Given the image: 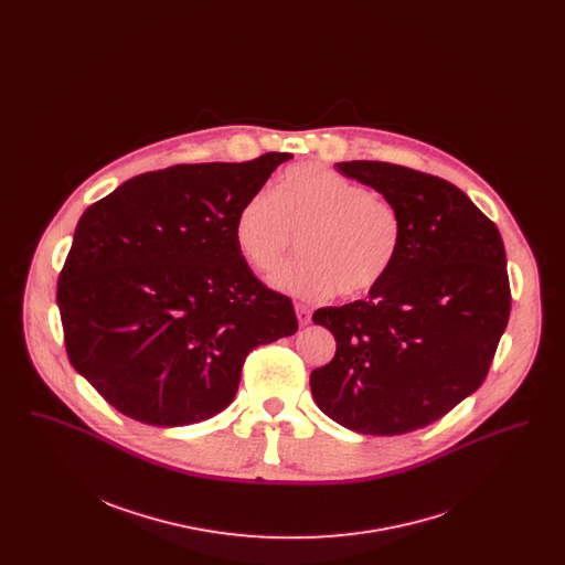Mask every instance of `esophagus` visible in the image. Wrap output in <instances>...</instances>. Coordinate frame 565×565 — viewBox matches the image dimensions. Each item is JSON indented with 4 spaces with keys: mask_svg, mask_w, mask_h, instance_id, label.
<instances>
[{
    "mask_svg": "<svg viewBox=\"0 0 565 565\" xmlns=\"http://www.w3.org/2000/svg\"><path fill=\"white\" fill-rule=\"evenodd\" d=\"M296 318H298L300 326H307V323L311 322V309L298 302V305H296Z\"/></svg>",
    "mask_w": 565,
    "mask_h": 565,
    "instance_id": "esophagus-1",
    "label": "esophagus"
}]
</instances>
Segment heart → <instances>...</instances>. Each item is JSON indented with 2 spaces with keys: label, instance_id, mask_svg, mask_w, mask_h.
Instances as JSON below:
<instances>
[{
  "label": "heart",
  "instance_id": "b5f03b06",
  "mask_svg": "<svg viewBox=\"0 0 565 565\" xmlns=\"http://www.w3.org/2000/svg\"><path fill=\"white\" fill-rule=\"evenodd\" d=\"M302 233V254L273 279L286 292L323 300L369 295L394 269L403 217L383 196L322 164L288 169L273 192L249 196L235 220V242L254 269L284 267Z\"/></svg>",
  "mask_w": 565,
  "mask_h": 565
}]
</instances>
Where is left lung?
<instances>
[{
  "label": "left lung",
  "instance_id": "8db88e82",
  "mask_svg": "<svg viewBox=\"0 0 565 565\" xmlns=\"http://www.w3.org/2000/svg\"><path fill=\"white\" fill-rule=\"evenodd\" d=\"M403 217L390 275L364 300L323 307L337 339L311 394L348 430L396 436L447 415L481 387L511 316L507 252L487 215L443 178L403 164L337 162Z\"/></svg>",
  "mask_w": 565,
  "mask_h": 565
}]
</instances>
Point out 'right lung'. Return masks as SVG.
<instances>
[{
  "label": "right lung",
  "instance_id": "1",
  "mask_svg": "<svg viewBox=\"0 0 565 565\" xmlns=\"http://www.w3.org/2000/svg\"><path fill=\"white\" fill-rule=\"evenodd\" d=\"M175 164L127 180L76 226L56 305L72 366L148 426H190L233 403L245 355L298 330L235 242L243 203L290 161Z\"/></svg>",
  "mask_w": 565,
  "mask_h": 565
}]
</instances>
